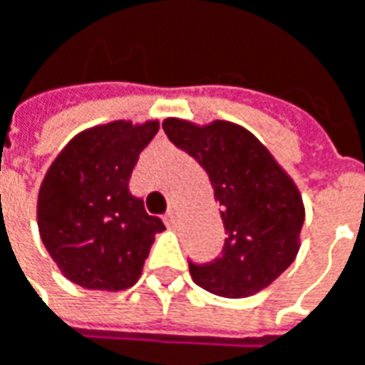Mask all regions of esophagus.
Instances as JSON below:
<instances>
[{
    "label": "esophagus",
    "mask_w": 365,
    "mask_h": 365,
    "mask_svg": "<svg viewBox=\"0 0 365 365\" xmlns=\"http://www.w3.org/2000/svg\"><path fill=\"white\" fill-rule=\"evenodd\" d=\"M163 220H165L167 227H175V225H178V212H175V208H171V210L163 216Z\"/></svg>",
    "instance_id": "34e87169"
}]
</instances>
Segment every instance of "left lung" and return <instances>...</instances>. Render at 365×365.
Instances as JSON below:
<instances>
[{"instance_id":"obj_1","label":"left lung","mask_w":365,"mask_h":365,"mask_svg":"<svg viewBox=\"0 0 365 365\" xmlns=\"http://www.w3.org/2000/svg\"><path fill=\"white\" fill-rule=\"evenodd\" d=\"M163 130L206 169L222 208L225 247L212 262H190L192 279L225 298H245L267 288L288 269L300 247L304 206L296 183L239 124L214 120L196 126L167 118Z\"/></svg>"}]
</instances>
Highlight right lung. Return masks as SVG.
<instances>
[{
	"label": "right lung",
	"instance_id": "add662e5",
	"mask_svg": "<svg viewBox=\"0 0 365 365\" xmlns=\"http://www.w3.org/2000/svg\"><path fill=\"white\" fill-rule=\"evenodd\" d=\"M159 122L116 120L71 138L40 183V239L63 276L88 290L135 286L161 218L128 190L140 151Z\"/></svg>",
	"mask_w": 365,
	"mask_h": 365
}]
</instances>
